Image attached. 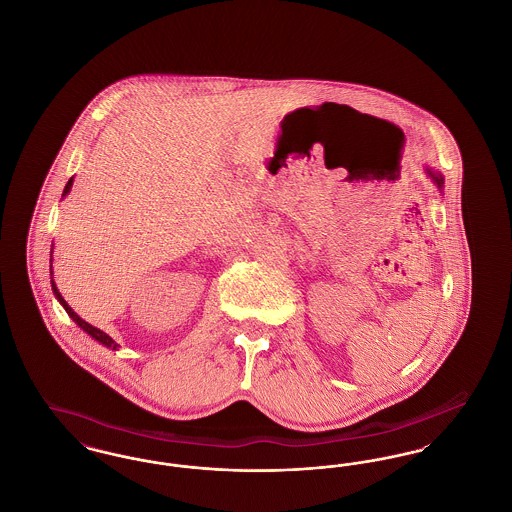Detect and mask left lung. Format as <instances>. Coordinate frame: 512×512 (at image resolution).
Instances as JSON below:
<instances>
[{
  "mask_svg": "<svg viewBox=\"0 0 512 512\" xmlns=\"http://www.w3.org/2000/svg\"><path fill=\"white\" fill-rule=\"evenodd\" d=\"M424 171H426V174H428V176H430V178H432V180H434V184H436V186H438L439 190H443V176H441V174H439L438 171H434V169H430V167H426V169H424Z\"/></svg>",
  "mask_w": 512,
  "mask_h": 512,
  "instance_id": "obj_1",
  "label": "left lung"
}]
</instances>
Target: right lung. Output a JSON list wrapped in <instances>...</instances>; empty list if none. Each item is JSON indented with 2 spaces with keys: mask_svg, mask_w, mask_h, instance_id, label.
<instances>
[{
  "mask_svg": "<svg viewBox=\"0 0 512 512\" xmlns=\"http://www.w3.org/2000/svg\"><path fill=\"white\" fill-rule=\"evenodd\" d=\"M73 180L74 176L71 178V180H69V182H67L65 190H63V195H67L69 192H71V188H73ZM51 274H53V272H51ZM51 290H53V293H55L57 301L63 305V309L67 311V315L73 318L74 322H76V324H78V326H80V328H82V330H84V332H86L90 338H94V340L99 341L101 345H105V347H109V349H115V351L121 347V345H119L117 341L113 340L109 334H105L103 330H99V328H96V326H92V324H88L86 320H82V318L78 317V315L74 313L73 309L69 307V303L63 299V295L59 293V290H57V286H55V282H53V280H51Z\"/></svg>",
  "mask_w": 512,
  "mask_h": 512,
  "instance_id": "obj_1",
  "label": "right lung"
}]
</instances>
